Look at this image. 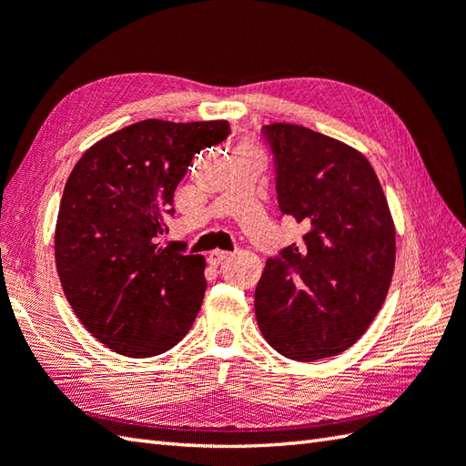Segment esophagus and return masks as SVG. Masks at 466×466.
I'll return each instance as SVG.
<instances>
[{"mask_svg": "<svg viewBox=\"0 0 466 466\" xmlns=\"http://www.w3.org/2000/svg\"><path fill=\"white\" fill-rule=\"evenodd\" d=\"M228 256H230V252L214 250V252H210V256H208V258H210V262H212L214 266H218V264H222L224 260H228Z\"/></svg>", "mask_w": 466, "mask_h": 466, "instance_id": "1", "label": "esophagus"}]
</instances>
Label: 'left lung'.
Returning a JSON list of instances; mask_svg holds the SVG:
<instances>
[{
  "instance_id": "8db88e82",
  "label": "left lung",
  "mask_w": 466,
  "mask_h": 466,
  "mask_svg": "<svg viewBox=\"0 0 466 466\" xmlns=\"http://www.w3.org/2000/svg\"><path fill=\"white\" fill-rule=\"evenodd\" d=\"M280 218L306 226L300 244L266 260L254 292L260 332L286 359L312 362L360 339L389 294L394 224L369 160L296 124L262 127Z\"/></svg>"
}]
</instances>
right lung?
Instances as JSON below:
<instances>
[{
  "instance_id": "obj_1",
  "label": "right lung",
  "mask_w": 466,
  "mask_h": 466,
  "mask_svg": "<svg viewBox=\"0 0 466 466\" xmlns=\"http://www.w3.org/2000/svg\"><path fill=\"white\" fill-rule=\"evenodd\" d=\"M230 124L144 120L104 137L69 174L56 226V266L87 332L132 359L162 354L192 329L204 258L160 244L192 157Z\"/></svg>"
}]
</instances>
